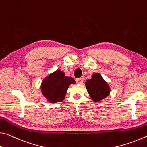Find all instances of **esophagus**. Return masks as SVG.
<instances>
[{
	"label": "esophagus",
	"mask_w": 147,
	"mask_h": 147,
	"mask_svg": "<svg viewBox=\"0 0 147 147\" xmlns=\"http://www.w3.org/2000/svg\"><path fill=\"white\" fill-rule=\"evenodd\" d=\"M76 81L78 84H82L83 83V78H78L76 79Z\"/></svg>",
	"instance_id": "1"
}]
</instances>
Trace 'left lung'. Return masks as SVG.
I'll return each mask as SVG.
<instances>
[{
  "mask_svg": "<svg viewBox=\"0 0 147 147\" xmlns=\"http://www.w3.org/2000/svg\"><path fill=\"white\" fill-rule=\"evenodd\" d=\"M85 86L91 99L94 102H98L109 96L110 87L99 73L92 74L90 79H87Z\"/></svg>",
  "mask_w": 147,
  "mask_h": 147,
  "instance_id": "1",
  "label": "left lung"
}]
</instances>
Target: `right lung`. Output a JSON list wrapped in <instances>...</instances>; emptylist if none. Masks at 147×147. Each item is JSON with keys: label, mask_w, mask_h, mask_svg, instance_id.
Listing matches in <instances>:
<instances>
[{"label": "right lung", "mask_w": 147, "mask_h": 147, "mask_svg": "<svg viewBox=\"0 0 147 147\" xmlns=\"http://www.w3.org/2000/svg\"><path fill=\"white\" fill-rule=\"evenodd\" d=\"M75 83L73 78L66 76L63 71L57 69L43 79L41 91L49 102H61L64 100L69 85Z\"/></svg>", "instance_id": "1"}]
</instances>
